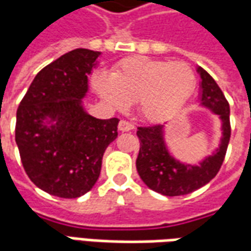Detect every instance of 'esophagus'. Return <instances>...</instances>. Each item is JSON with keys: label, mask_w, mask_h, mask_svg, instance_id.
Masks as SVG:
<instances>
[{"label": "esophagus", "mask_w": 251, "mask_h": 251, "mask_svg": "<svg viewBox=\"0 0 251 251\" xmlns=\"http://www.w3.org/2000/svg\"><path fill=\"white\" fill-rule=\"evenodd\" d=\"M133 127H134V126L131 125L130 122H127V121H125V120H121L120 124H118V129H120L121 131L133 130Z\"/></svg>", "instance_id": "34e87169"}]
</instances>
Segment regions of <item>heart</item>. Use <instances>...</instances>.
Returning a JSON list of instances; mask_svg holds the SVG:
<instances>
[{
    "label": "heart",
    "instance_id": "heart-1",
    "mask_svg": "<svg viewBox=\"0 0 251 251\" xmlns=\"http://www.w3.org/2000/svg\"><path fill=\"white\" fill-rule=\"evenodd\" d=\"M196 84L194 70L183 62L133 56L121 60L111 75L98 74L95 88L117 109L136 102L138 113L149 121H163L185 103Z\"/></svg>",
    "mask_w": 251,
    "mask_h": 251
}]
</instances>
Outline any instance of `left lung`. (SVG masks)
Segmentation results:
<instances>
[{
	"instance_id": "1",
	"label": "left lung",
	"mask_w": 251,
	"mask_h": 251,
	"mask_svg": "<svg viewBox=\"0 0 251 251\" xmlns=\"http://www.w3.org/2000/svg\"><path fill=\"white\" fill-rule=\"evenodd\" d=\"M198 72L201 77L200 102L222 120L221 145L212 156L204 158L199 165L180 163L167 149L164 125L141 126L137 129V137L140 140L137 172L149 188L165 196L191 194L210 183L221 169L230 141V106L226 97L208 72L201 67L198 68Z\"/></svg>"
}]
</instances>
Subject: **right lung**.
I'll list each match as a JSON object with an SVG mask.
<instances>
[{
	"label": "right lung",
	"instance_id": "add662e5",
	"mask_svg": "<svg viewBox=\"0 0 251 251\" xmlns=\"http://www.w3.org/2000/svg\"><path fill=\"white\" fill-rule=\"evenodd\" d=\"M99 55L77 48L46 66L17 109L23 167L33 184L53 196L72 199L93 188L104 151L118 136V118H94L82 106ZM47 120L54 124L46 126Z\"/></svg>",
	"mask_w": 251,
	"mask_h": 251
}]
</instances>
